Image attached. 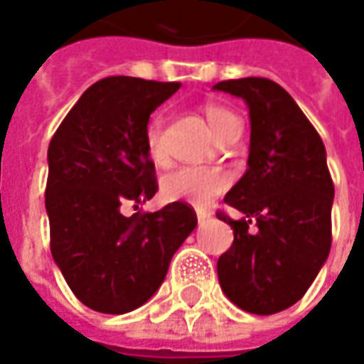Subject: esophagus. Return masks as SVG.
Returning <instances> with one entry per match:
<instances>
[{
  "label": "esophagus",
  "mask_w": 364,
  "mask_h": 364,
  "mask_svg": "<svg viewBox=\"0 0 364 364\" xmlns=\"http://www.w3.org/2000/svg\"><path fill=\"white\" fill-rule=\"evenodd\" d=\"M208 218H210L208 213H205V210H197V220H199V225H205Z\"/></svg>",
  "instance_id": "34e87169"
}]
</instances>
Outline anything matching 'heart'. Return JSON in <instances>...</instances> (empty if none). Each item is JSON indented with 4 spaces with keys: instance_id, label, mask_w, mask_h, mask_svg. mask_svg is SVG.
I'll return each mask as SVG.
<instances>
[{
    "instance_id": "b5f03b06",
    "label": "heart",
    "mask_w": 364,
    "mask_h": 364,
    "mask_svg": "<svg viewBox=\"0 0 364 364\" xmlns=\"http://www.w3.org/2000/svg\"><path fill=\"white\" fill-rule=\"evenodd\" d=\"M205 116L213 134L220 138L230 124L238 122L235 114L226 110L223 106L210 104L205 108ZM161 129H164V118L156 116L154 120L147 124L146 128V147L149 157L161 164L165 159L164 144H161ZM228 175L223 169L217 167H179L171 173H167L161 181V191H164L165 199L169 200H185L189 205L205 208L213 199H217L218 195L228 187Z\"/></svg>"
}]
</instances>
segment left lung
I'll list each match as a JSON object with an SVG mask.
<instances>
[{"label": "left lung", "instance_id": "1", "mask_svg": "<svg viewBox=\"0 0 364 364\" xmlns=\"http://www.w3.org/2000/svg\"><path fill=\"white\" fill-rule=\"evenodd\" d=\"M213 88L242 98L250 114L248 169L225 197L244 217L217 213L235 230L217 262L218 282L244 311L278 314L304 297L331 250L335 187L325 146L296 100L270 78L223 80Z\"/></svg>", "mask_w": 364, "mask_h": 364}]
</instances>
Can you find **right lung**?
Here are the masks:
<instances>
[{
	"label": "right lung",
	"instance_id": "right-lung-1",
	"mask_svg": "<svg viewBox=\"0 0 364 364\" xmlns=\"http://www.w3.org/2000/svg\"><path fill=\"white\" fill-rule=\"evenodd\" d=\"M179 86L102 78L50 139L45 191L50 252L68 288L94 311L120 315L144 306L197 226L195 210L181 200L156 213H122L124 205L138 208L157 193L146 128L151 112Z\"/></svg>",
	"mask_w": 364,
	"mask_h": 364
}]
</instances>
